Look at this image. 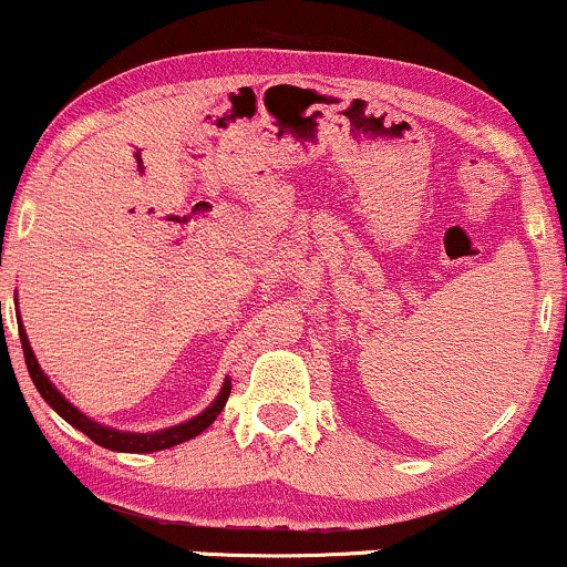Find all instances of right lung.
Segmentation results:
<instances>
[{
	"mask_svg": "<svg viewBox=\"0 0 567 567\" xmlns=\"http://www.w3.org/2000/svg\"><path fill=\"white\" fill-rule=\"evenodd\" d=\"M18 331H20V344H23V358H25L28 373H31V381L37 383L39 394L44 396L49 408L58 412L60 417H65L70 425H75V429L86 433L91 442L104 446V450H113V452H157V450H167V446H176L181 442H188V439L199 436V433L205 431L207 425L220 415V410L226 408V402H228L230 381L223 383L218 400L209 404L205 412H199L197 417H192V421H186V423H181V425H173V429H165V431H155V433L113 431V429H107V425L94 423V421H91V417L83 415V412L75 410L73 404H70L65 396H62L60 391L54 389L52 383H49V379L44 375V370L39 368L37 358H33L31 344H28V337H25L23 326H20Z\"/></svg>",
	"mask_w": 567,
	"mask_h": 567,
	"instance_id": "add662e5",
	"label": "right lung"
}]
</instances>
